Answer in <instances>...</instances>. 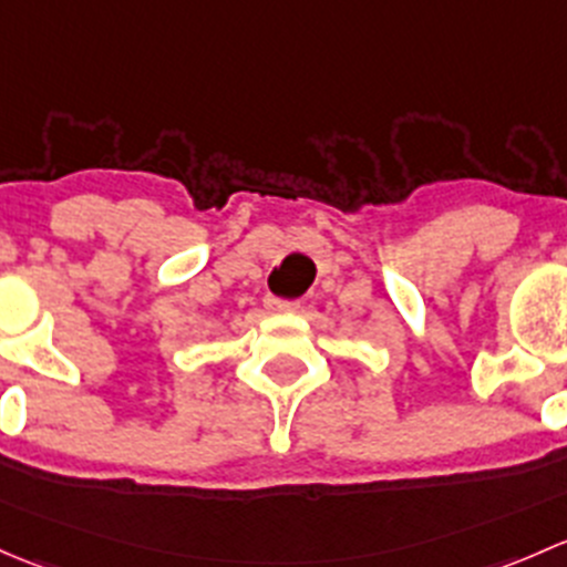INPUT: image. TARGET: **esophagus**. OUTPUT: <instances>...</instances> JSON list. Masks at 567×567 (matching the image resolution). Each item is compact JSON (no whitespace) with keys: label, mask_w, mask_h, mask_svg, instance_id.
<instances>
[{"label":"esophagus","mask_w":567,"mask_h":567,"mask_svg":"<svg viewBox=\"0 0 567 567\" xmlns=\"http://www.w3.org/2000/svg\"><path fill=\"white\" fill-rule=\"evenodd\" d=\"M265 306L270 308V311H278V313L300 311V302H297V300H284V297H276V295H267L265 297Z\"/></svg>","instance_id":"34e87169"}]
</instances>
